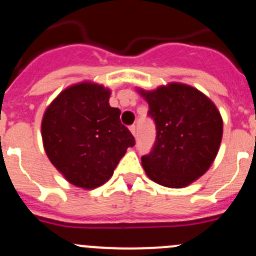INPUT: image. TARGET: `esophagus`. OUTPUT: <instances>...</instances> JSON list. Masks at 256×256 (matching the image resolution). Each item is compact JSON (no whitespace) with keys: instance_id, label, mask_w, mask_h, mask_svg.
I'll list each match as a JSON object with an SVG mask.
<instances>
[{"instance_id":"obj_1","label":"esophagus","mask_w":256,"mask_h":256,"mask_svg":"<svg viewBox=\"0 0 256 256\" xmlns=\"http://www.w3.org/2000/svg\"><path fill=\"white\" fill-rule=\"evenodd\" d=\"M130 131H131V134H132L134 136H136V126L135 125L130 126Z\"/></svg>"}]
</instances>
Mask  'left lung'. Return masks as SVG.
Here are the masks:
<instances>
[{
	"label": "left lung",
	"instance_id": "8db88e82",
	"mask_svg": "<svg viewBox=\"0 0 256 256\" xmlns=\"http://www.w3.org/2000/svg\"><path fill=\"white\" fill-rule=\"evenodd\" d=\"M156 124V141L141 158L146 175L158 185L181 188L204 175L219 151L222 118L215 104L192 86L170 82L138 88Z\"/></svg>",
	"mask_w": 256,
	"mask_h": 256
}]
</instances>
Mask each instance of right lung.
Wrapping results in <instances>:
<instances>
[{
  "label": "right lung",
  "instance_id": "right-lung-1",
  "mask_svg": "<svg viewBox=\"0 0 256 256\" xmlns=\"http://www.w3.org/2000/svg\"><path fill=\"white\" fill-rule=\"evenodd\" d=\"M111 91L91 81L68 86L47 106L41 122L44 151L70 184L91 190L112 176L135 138L108 104Z\"/></svg>",
  "mask_w": 256,
  "mask_h": 256
}]
</instances>
